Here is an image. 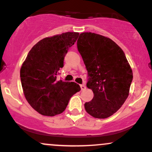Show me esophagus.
Returning <instances> with one entry per match:
<instances>
[{
    "label": "esophagus",
    "mask_w": 152,
    "mask_h": 152,
    "mask_svg": "<svg viewBox=\"0 0 152 152\" xmlns=\"http://www.w3.org/2000/svg\"><path fill=\"white\" fill-rule=\"evenodd\" d=\"M80 86H81V91L85 90V89H86V87L85 86V85H83V84L80 85Z\"/></svg>",
    "instance_id": "esophagus-1"
}]
</instances>
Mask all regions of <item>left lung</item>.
<instances>
[{"mask_svg": "<svg viewBox=\"0 0 152 152\" xmlns=\"http://www.w3.org/2000/svg\"><path fill=\"white\" fill-rule=\"evenodd\" d=\"M77 48L88 72L86 86L94 93L85 109L95 118L109 117L125 102L133 80L125 53L111 39L94 33L80 34Z\"/></svg>", "mask_w": 152, "mask_h": 152, "instance_id": "left-lung-1", "label": "left lung"}]
</instances>
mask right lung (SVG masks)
<instances>
[{
	"label": "right lung",
	"instance_id": "right-lung-1",
	"mask_svg": "<svg viewBox=\"0 0 152 152\" xmlns=\"http://www.w3.org/2000/svg\"><path fill=\"white\" fill-rule=\"evenodd\" d=\"M78 35L67 32L43 38L31 48L23 64L20 76L24 95L39 114L49 116L61 114L71 97L81 90L77 83L56 78L68 50Z\"/></svg>",
	"mask_w": 152,
	"mask_h": 152
}]
</instances>
